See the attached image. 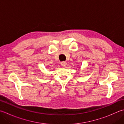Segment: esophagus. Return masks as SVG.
<instances>
[{"mask_svg":"<svg viewBox=\"0 0 124 124\" xmlns=\"http://www.w3.org/2000/svg\"><path fill=\"white\" fill-rule=\"evenodd\" d=\"M61 65L62 67H65L67 65V62H61Z\"/></svg>","mask_w":124,"mask_h":124,"instance_id":"obj_1","label":"esophagus"}]
</instances>
